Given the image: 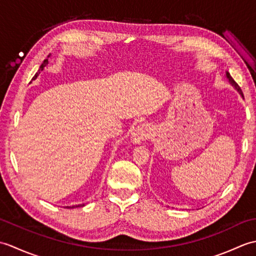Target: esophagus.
Listing matches in <instances>:
<instances>
[{
  "instance_id": "34e87169",
  "label": "esophagus",
  "mask_w": 256,
  "mask_h": 256,
  "mask_svg": "<svg viewBox=\"0 0 256 256\" xmlns=\"http://www.w3.org/2000/svg\"><path fill=\"white\" fill-rule=\"evenodd\" d=\"M152 134V128L148 124H142L134 130L132 134V143L133 144H140L143 140H148Z\"/></svg>"
}]
</instances>
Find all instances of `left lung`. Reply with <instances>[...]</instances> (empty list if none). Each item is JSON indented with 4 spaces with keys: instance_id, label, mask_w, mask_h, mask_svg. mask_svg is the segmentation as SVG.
I'll list each match as a JSON object with an SVG mask.
<instances>
[{
    "instance_id": "8db88e82",
    "label": "left lung",
    "mask_w": 256,
    "mask_h": 256,
    "mask_svg": "<svg viewBox=\"0 0 256 256\" xmlns=\"http://www.w3.org/2000/svg\"><path fill=\"white\" fill-rule=\"evenodd\" d=\"M226 77L228 81H229V82H230V84H231L232 86H234V89H236V90L238 92V94H241V96L243 98V94H242V90H241V88H240V86H238V84L236 82V81L233 80V78L231 77L230 74L228 72H226Z\"/></svg>"
}]
</instances>
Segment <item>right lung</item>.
I'll list each match as a JSON object with an SVG mask.
<instances>
[{
  "label": "right lung",
  "instance_id": "1",
  "mask_svg": "<svg viewBox=\"0 0 256 256\" xmlns=\"http://www.w3.org/2000/svg\"><path fill=\"white\" fill-rule=\"evenodd\" d=\"M50 57V55L47 57V59H45L44 62H42V64H40V69H38V72H36V74L34 76V77H32V80H35V79H37V77L38 76H40V72H42V70H44V68L47 66L48 64V58ZM78 206H84V204H76V206H64V208H67V209H74V208H78Z\"/></svg>",
  "mask_w": 256,
  "mask_h": 256
}]
</instances>
